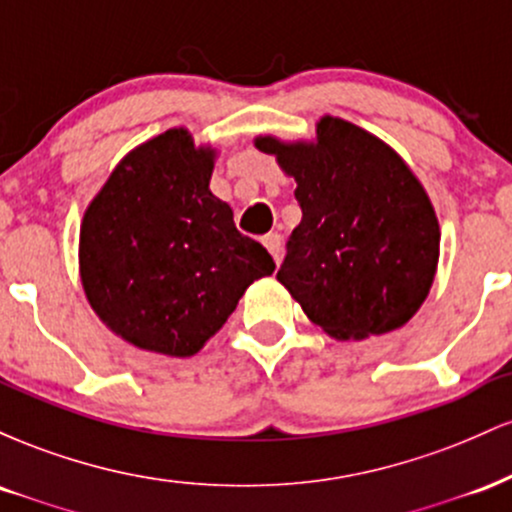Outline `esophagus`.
Wrapping results in <instances>:
<instances>
[{
  "instance_id": "1",
  "label": "esophagus",
  "mask_w": 512,
  "mask_h": 512,
  "mask_svg": "<svg viewBox=\"0 0 512 512\" xmlns=\"http://www.w3.org/2000/svg\"><path fill=\"white\" fill-rule=\"evenodd\" d=\"M262 243H264V248L272 252L274 262L279 264L281 262V236L279 233H267V236L262 238Z\"/></svg>"
}]
</instances>
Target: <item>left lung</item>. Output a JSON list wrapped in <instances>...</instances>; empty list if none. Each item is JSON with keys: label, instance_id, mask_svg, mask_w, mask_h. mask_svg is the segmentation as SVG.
I'll return each instance as SVG.
<instances>
[{"label": "left lung", "instance_id": "1", "mask_svg": "<svg viewBox=\"0 0 512 512\" xmlns=\"http://www.w3.org/2000/svg\"><path fill=\"white\" fill-rule=\"evenodd\" d=\"M296 178L303 219L276 279L334 339L402 327L431 291L440 228L407 163L366 129L325 115L315 142L257 137Z\"/></svg>", "mask_w": 512, "mask_h": 512}]
</instances>
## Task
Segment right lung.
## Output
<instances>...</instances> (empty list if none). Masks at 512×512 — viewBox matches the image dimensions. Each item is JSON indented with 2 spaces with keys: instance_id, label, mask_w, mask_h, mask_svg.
I'll list each match as a JSON object with an SVG mask.
<instances>
[{
  "instance_id": "1",
  "label": "right lung",
  "mask_w": 512,
  "mask_h": 512,
  "mask_svg": "<svg viewBox=\"0 0 512 512\" xmlns=\"http://www.w3.org/2000/svg\"><path fill=\"white\" fill-rule=\"evenodd\" d=\"M214 156L187 129H168L122 158L84 214L79 267L88 303L139 349L197 354L252 281L276 267L211 195Z\"/></svg>"
}]
</instances>
